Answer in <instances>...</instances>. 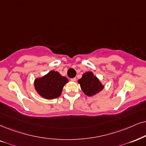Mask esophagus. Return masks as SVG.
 Here are the masks:
<instances>
[{
    "mask_svg": "<svg viewBox=\"0 0 146 146\" xmlns=\"http://www.w3.org/2000/svg\"><path fill=\"white\" fill-rule=\"evenodd\" d=\"M71 82H75V81H76V77H73V78H71Z\"/></svg>",
    "mask_w": 146,
    "mask_h": 146,
    "instance_id": "1",
    "label": "esophagus"
}]
</instances>
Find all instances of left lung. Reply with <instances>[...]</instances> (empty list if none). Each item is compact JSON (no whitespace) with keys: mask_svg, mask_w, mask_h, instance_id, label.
Masks as SVG:
<instances>
[{"mask_svg":"<svg viewBox=\"0 0 146 146\" xmlns=\"http://www.w3.org/2000/svg\"><path fill=\"white\" fill-rule=\"evenodd\" d=\"M78 83L80 84L82 91L88 96L95 95L104 88V86L92 72L84 73L82 78L78 80Z\"/></svg>","mask_w":146,"mask_h":146,"instance_id":"8db88e82","label":"left lung"}]
</instances>
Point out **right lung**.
<instances>
[{
	"mask_svg": "<svg viewBox=\"0 0 146 146\" xmlns=\"http://www.w3.org/2000/svg\"><path fill=\"white\" fill-rule=\"evenodd\" d=\"M68 82L67 77L58 72L51 71L42 78L35 80L36 90L44 98L53 99L59 97L64 85Z\"/></svg>",
	"mask_w": 146,
	"mask_h": 146,
	"instance_id": "1",
	"label": "right lung"
}]
</instances>
